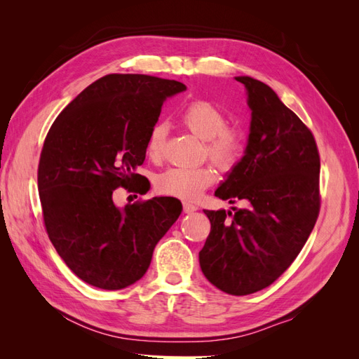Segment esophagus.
<instances>
[{"mask_svg": "<svg viewBox=\"0 0 359 359\" xmlns=\"http://www.w3.org/2000/svg\"><path fill=\"white\" fill-rule=\"evenodd\" d=\"M182 208H184V212L190 214V212H194V211L198 210V205L190 203V202H184V203H182Z\"/></svg>", "mask_w": 359, "mask_h": 359, "instance_id": "esophagus-1", "label": "esophagus"}]
</instances>
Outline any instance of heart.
Returning <instances> with one entry per match:
<instances>
[{
	"label": "heart",
	"instance_id": "obj_1",
	"mask_svg": "<svg viewBox=\"0 0 359 359\" xmlns=\"http://www.w3.org/2000/svg\"><path fill=\"white\" fill-rule=\"evenodd\" d=\"M181 124L189 132L201 137L205 153L222 169L236 165L244 151V133L241 128L226 124L224 112L206 100H194L184 107L180 115ZM166 128L156 124L148 135L147 154L151 160H160L163 154ZM215 181V170L211 166L170 168L156 178V190L163 196L182 201L198 199Z\"/></svg>",
	"mask_w": 359,
	"mask_h": 359
}]
</instances>
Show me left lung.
Segmentation results:
<instances>
[{
    "instance_id": "obj_1",
    "label": "left lung",
    "mask_w": 359,
    "mask_h": 359,
    "mask_svg": "<svg viewBox=\"0 0 359 359\" xmlns=\"http://www.w3.org/2000/svg\"><path fill=\"white\" fill-rule=\"evenodd\" d=\"M252 109L241 161L215 196L245 208L203 210L211 232L199 252L203 276L229 295L273 285L297 259L320 210V157L310 128L264 82L238 76Z\"/></svg>"
}]
</instances>
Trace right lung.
Segmentation results:
<instances>
[{
  "label": "right lung",
  "instance_id": "add662e5",
  "mask_svg": "<svg viewBox=\"0 0 359 359\" xmlns=\"http://www.w3.org/2000/svg\"><path fill=\"white\" fill-rule=\"evenodd\" d=\"M178 81L112 73L97 79L53 121L41 148L37 181L43 222L61 259L85 283L118 290L142 278L156 244L182 206L170 198L119 210L114 190L142 194L136 173L148 135Z\"/></svg>",
  "mask_w": 359,
  "mask_h": 359
}]
</instances>
